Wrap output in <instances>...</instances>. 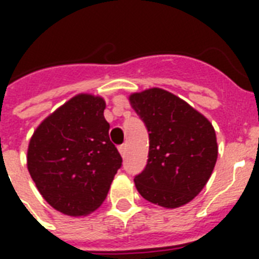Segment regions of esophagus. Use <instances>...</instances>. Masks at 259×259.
Segmentation results:
<instances>
[{
	"label": "esophagus",
	"instance_id": "1",
	"mask_svg": "<svg viewBox=\"0 0 259 259\" xmlns=\"http://www.w3.org/2000/svg\"><path fill=\"white\" fill-rule=\"evenodd\" d=\"M118 150H119V153H121L122 157H125L126 156V144H122V145L118 146Z\"/></svg>",
	"mask_w": 259,
	"mask_h": 259
}]
</instances>
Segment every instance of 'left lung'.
<instances>
[{"instance_id": "1", "label": "left lung", "mask_w": 259, "mask_h": 259, "mask_svg": "<svg viewBox=\"0 0 259 259\" xmlns=\"http://www.w3.org/2000/svg\"><path fill=\"white\" fill-rule=\"evenodd\" d=\"M129 101L149 133L148 162L134 177L136 188L165 208L187 204L204 188L217 162L211 122L165 90L132 94Z\"/></svg>"}]
</instances>
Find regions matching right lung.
<instances>
[{
	"label": "right lung",
	"instance_id": "obj_1",
	"mask_svg": "<svg viewBox=\"0 0 259 259\" xmlns=\"http://www.w3.org/2000/svg\"><path fill=\"white\" fill-rule=\"evenodd\" d=\"M106 103L79 94L40 123L28 146V170L38 192L70 217L93 212L122 165L110 141Z\"/></svg>",
	"mask_w": 259,
	"mask_h": 259
}]
</instances>
